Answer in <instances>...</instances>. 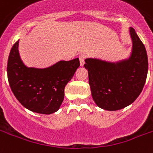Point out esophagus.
Listing matches in <instances>:
<instances>
[{
	"label": "esophagus",
	"mask_w": 153,
	"mask_h": 153,
	"mask_svg": "<svg viewBox=\"0 0 153 153\" xmlns=\"http://www.w3.org/2000/svg\"><path fill=\"white\" fill-rule=\"evenodd\" d=\"M79 61H80V65H84V63H85V58L86 56L85 55H83V54H81V55H79Z\"/></svg>",
	"instance_id": "34e87169"
}]
</instances>
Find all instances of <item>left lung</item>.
<instances>
[{"label":"left lung","instance_id":"1","mask_svg":"<svg viewBox=\"0 0 153 153\" xmlns=\"http://www.w3.org/2000/svg\"><path fill=\"white\" fill-rule=\"evenodd\" d=\"M130 34L133 47L128 60L116 63L85 60L92 98L105 110H118L132 104L145 84L149 69L146 48L133 28Z\"/></svg>","mask_w":153,"mask_h":153}]
</instances>
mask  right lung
Masks as SVG:
<instances>
[{
	"mask_svg": "<svg viewBox=\"0 0 153 153\" xmlns=\"http://www.w3.org/2000/svg\"><path fill=\"white\" fill-rule=\"evenodd\" d=\"M19 43L13 45L7 63L8 80L13 95L30 111L55 113L64 100L65 85L79 67V60L60 61L45 69L28 68L20 59Z\"/></svg>",
	"mask_w": 153,
	"mask_h": 153,
	"instance_id": "add662e5",
	"label": "right lung"
}]
</instances>
